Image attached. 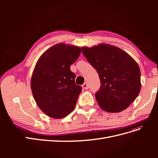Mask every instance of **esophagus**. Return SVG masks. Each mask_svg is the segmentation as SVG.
Segmentation results:
<instances>
[{
	"label": "esophagus",
	"instance_id": "obj_1",
	"mask_svg": "<svg viewBox=\"0 0 158 158\" xmlns=\"http://www.w3.org/2000/svg\"><path fill=\"white\" fill-rule=\"evenodd\" d=\"M82 88H84V89H88V84L85 82V83H84L83 85H82Z\"/></svg>",
	"mask_w": 158,
	"mask_h": 158
}]
</instances>
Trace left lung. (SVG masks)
Segmentation results:
<instances>
[{
    "label": "left lung",
    "instance_id": "obj_1",
    "mask_svg": "<svg viewBox=\"0 0 158 158\" xmlns=\"http://www.w3.org/2000/svg\"><path fill=\"white\" fill-rule=\"evenodd\" d=\"M82 51L101 81L95 94L99 107L109 113L126 109L140 92V70L135 60L125 51L106 44L82 47Z\"/></svg>",
    "mask_w": 158,
    "mask_h": 158
}]
</instances>
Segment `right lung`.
Masks as SVG:
<instances>
[{"label":"right lung","mask_w":158,"mask_h":158,"mask_svg":"<svg viewBox=\"0 0 158 158\" xmlns=\"http://www.w3.org/2000/svg\"><path fill=\"white\" fill-rule=\"evenodd\" d=\"M81 48L64 43L46 50L38 59L31 78V89L41 111L62 118L74 109L82 87L75 84L70 66L78 59Z\"/></svg>","instance_id":"obj_1"}]
</instances>
